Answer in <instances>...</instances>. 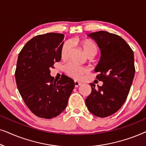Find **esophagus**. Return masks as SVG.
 <instances>
[{"label":"esophagus","instance_id":"34e87169","mask_svg":"<svg viewBox=\"0 0 146 146\" xmlns=\"http://www.w3.org/2000/svg\"><path fill=\"white\" fill-rule=\"evenodd\" d=\"M74 84H75V87H76V88L78 87L80 85H81V83H80V82H79L76 81V80H75V81H74Z\"/></svg>","mask_w":146,"mask_h":146}]
</instances>
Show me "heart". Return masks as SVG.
<instances>
[{
	"instance_id": "heart-1",
	"label": "heart",
	"mask_w": 146,
	"mask_h": 146,
	"mask_svg": "<svg viewBox=\"0 0 146 146\" xmlns=\"http://www.w3.org/2000/svg\"><path fill=\"white\" fill-rule=\"evenodd\" d=\"M81 46L86 54L92 52L96 54L97 52V46L92 40H84L81 42ZM70 49V44L69 42H66L61 48L60 56L62 58H66L68 55ZM65 71L70 76L76 79H80L84 74L87 72L88 69L87 68L81 66L74 62H70L65 66Z\"/></svg>"
}]
</instances>
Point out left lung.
<instances>
[{
	"instance_id": "1",
	"label": "left lung",
	"mask_w": 146,
	"mask_h": 146,
	"mask_svg": "<svg viewBox=\"0 0 146 146\" xmlns=\"http://www.w3.org/2000/svg\"><path fill=\"white\" fill-rule=\"evenodd\" d=\"M96 42L101 52L94 68L99 74L96 79L102 86L90 83L92 92L86 104L93 115L106 117L116 112L124 104L135 74L134 56L132 50L122 38L106 31L89 34Z\"/></svg>"
}]
</instances>
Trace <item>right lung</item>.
Listing matches in <instances>:
<instances>
[{
    "label": "right lung",
    "mask_w": 146,
    "mask_h": 146,
    "mask_svg": "<svg viewBox=\"0 0 146 146\" xmlns=\"http://www.w3.org/2000/svg\"><path fill=\"white\" fill-rule=\"evenodd\" d=\"M64 35H38L26 44L19 53L15 78L19 93L32 112L45 119L64 110L74 88V82L63 75L60 80L50 76V69L61 60Z\"/></svg>",
    "instance_id": "1"
}]
</instances>
